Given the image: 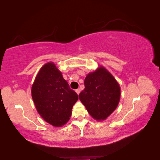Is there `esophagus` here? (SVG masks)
I'll return each mask as SVG.
<instances>
[{
	"instance_id": "1",
	"label": "esophagus",
	"mask_w": 160,
	"mask_h": 160,
	"mask_svg": "<svg viewBox=\"0 0 160 160\" xmlns=\"http://www.w3.org/2000/svg\"><path fill=\"white\" fill-rule=\"evenodd\" d=\"M75 91H76V92H77V94H79L80 92H81V90H80L79 88H78V89H77Z\"/></svg>"
}]
</instances>
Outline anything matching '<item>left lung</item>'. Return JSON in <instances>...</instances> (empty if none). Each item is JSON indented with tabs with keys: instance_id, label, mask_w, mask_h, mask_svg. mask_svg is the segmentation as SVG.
Here are the masks:
<instances>
[{
	"instance_id": "obj_1",
	"label": "left lung",
	"mask_w": 160,
	"mask_h": 160,
	"mask_svg": "<svg viewBox=\"0 0 160 160\" xmlns=\"http://www.w3.org/2000/svg\"><path fill=\"white\" fill-rule=\"evenodd\" d=\"M79 99L97 121L105 120L118 106L121 90L119 83L105 68L100 66L86 76Z\"/></svg>"
}]
</instances>
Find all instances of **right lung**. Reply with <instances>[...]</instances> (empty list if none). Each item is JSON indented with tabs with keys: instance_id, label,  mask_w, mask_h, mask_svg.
<instances>
[{
	"instance_id": "add662e5",
	"label": "right lung",
	"mask_w": 160,
	"mask_h": 160,
	"mask_svg": "<svg viewBox=\"0 0 160 160\" xmlns=\"http://www.w3.org/2000/svg\"><path fill=\"white\" fill-rule=\"evenodd\" d=\"M32 97L39 115L55 127L69 121L72 108L79 99L52 62L39 70L32 86Z\"/></svg>"
}]
</instances>
